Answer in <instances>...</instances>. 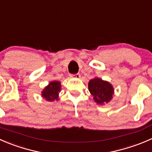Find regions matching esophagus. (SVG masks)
Segmentation results:
<instances>
[{"label": "esophagus", "instance_id": "34e87169", "mask_svg": "<svg viewBox=\"0 0 152 152\" xmlns=\"http://www.w3.org/2000/svg\"><path fill=\"white\" fill-rule=\"evenodd\" d=\"M70 77H71L72 78H80V75L79 73H77V74L70 75Z\"/></svg>", "mask_w": 152, "mask_h": 152}]
</instances>
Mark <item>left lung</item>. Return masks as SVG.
Returning a JSON list of instances; mask_svg holds the SVG:
<instances>
[{"label": "left lung", "instance_id": "left-lung-1", "mask_svg": "<svg viewBox=\"0 0 152 152\" xmlns=\"http://www.w3.org/2000/svg\"><path fill=\"white\" fill-rule=\"evenodd\" d=\"M88 91L97 104L109 103L112 99L114 88L111 83L99 77H94L88 82Z\"/></svg>", "mask_w": 152, "mask_h": 152}]
</instances>
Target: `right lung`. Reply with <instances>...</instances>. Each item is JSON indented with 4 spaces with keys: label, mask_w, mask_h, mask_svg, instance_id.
<instances>
[{
    "label": "right lung",
    "mask_w": 152,
    "mask_h": 152,
    "mask_svg": "<svg viewBox=\"0 0 152 152\" xmlns=\"http://www.w3.org/2000/svg\"><path fill=\"white\" fill-rule=\"evenodd\" d=\"M61 82L59 81H52L49 83L47 86L44 88L42 91V97L48 101H54L58 100V95L61 91Z\"/></svg>",
    "instance_id": "obj_1"
}]
</instances>
